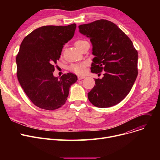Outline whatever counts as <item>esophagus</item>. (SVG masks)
Instances as JSON below:
<instances>
[{
	"label": "esophagus",
	"instance_id": "1",
	"mask_svg": "<svg viewBox=\"0 0 160 160\" xmlns=\"http://www.w3.org/2000/svg\"><path fill=\"white\" fill-rule=\"evenodd\" d=\"M85 78L84 76H78V79L80 80H82V79H83Z\"/></svg>",
	"mask_w": 160,
	"mask_h": 160
}]
</instances>
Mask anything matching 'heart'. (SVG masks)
I'll use <instances>...</instances> for the list:
<instances>
[{
  "label": "heart",
  "instance_id": "1",
  "mask_svg": "<svg viewBox=\"0 0 160 160\" xmlns=\"http://www.w3.org/2000/svg\"><path fill=\"white\" fill-rule=\"evenodd\" d=\"M88 43V42L84 39H78L74 42V45L78 49H80L83 45ZM86 66H87L86 63H82L80 64H73L71 66L70 69L74 72L81 74L84 73Z\"/></svg>",
  "mask_w": 160,
  "mask_h": 160
}]
</instances>
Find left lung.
Listing matches in <instances>:
<instances>
[{
	"instance_id": "left-lung-1",
	"label": "left lung",
	"mask_w": 160,
	"mask_h": 160,
	"mask_svg": "<svg viewBox=\"0 0 160 160\" xmlns=\"http://www.w3.org/2000/svg\"><path fill=\"white\" fill-rule=\"evenodd\" d=\"M79 31L90 38L95 58L91 72L100 74L88 96L98 108H108L127 96L138 74V53L130 39L113 22L100 19L81 24Z\"/></svg>"
}]
</instances>
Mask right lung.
Segmentation results:
<instances>
[{
    "label": "right lung",
    "instance_id": "obj_1",
    "mask_svg": "<svg viewBox=\"0 0 160 160\" xmlns=\"http://www.w3.org/2000/svg\"><path fill=\"white\" fill-rule=\"evenodd\" d=\"M77 24L43 26L32 32L22 40L16 57L17 76L32 102L47 110L62 107L71 86L77 81L71 72L54 77V66L63 45L74 34Z\"/></svg>",
    "mask_w": 160,
    "mask_h": 160
}]
</instances>
